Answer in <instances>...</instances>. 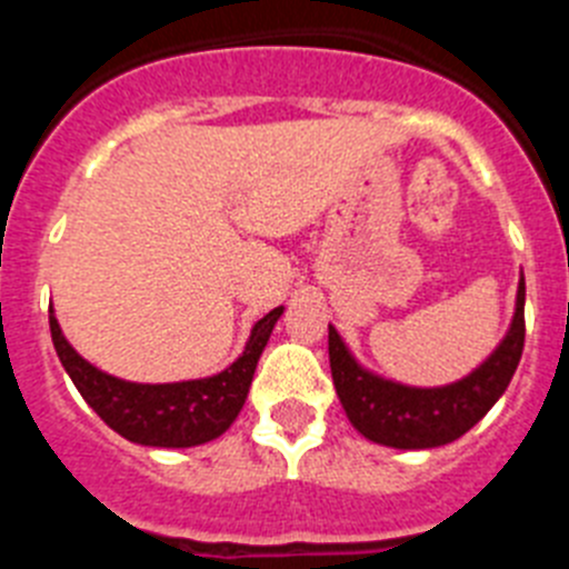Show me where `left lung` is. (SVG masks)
I'll return each instance as SVG.
<instances>
[{
    "instance_id": "8db88e82",
    "label": "left lung",
    "mask_w": 569,
    "mask_h": 569,
    "mask_svg": "<svg viewBox=\"0 0 569 569\" xmlns=\"http://www.w3.org/2000/svg\"><path fill=\"white\" fill-rule=\"evenodd\" d=\"M521 350H525V279L519 281L510 333L479 370H472L456 385L421 390V387L385 381L356 365L336 328H330L328 336L330 373L350 425L376 445L399 447V450L450 445L472 425H479L510 385L521 361Z\"/></svg>"
}]
</instances>
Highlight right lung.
Instances as JSON below:
<instances>
[{
    "mask_svg": "<svg viewBox=\"0 0 569 569\" xmlns=\"http://www.w3.org/2000/svg\"><path fill=\"white\" fill-rule=\"evenodd\" d=\"M281 310L284 308L270 310L264 319L256 321L244 353L228 370L210 379L176 381V385H136L97 370L68 345L53 310H50V336L70 381L110 430L136 445L196 447L219 439L233 425L248 399L256 365Z\"/></svg>",
    "mask_w": 569,
    "mask_h": 569,
    "instance_id": "obj_1",
    "label": "right lung"
}]
</instances>
